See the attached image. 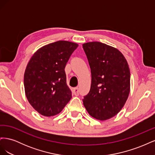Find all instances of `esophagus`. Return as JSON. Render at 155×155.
Listing matches in <instances>:
<instances>
[{"instance_id": "1", "label": "esophagus", "mask_w": 155, "mask_h": 155, "mask_svg": "<svg viewBox=\"0 0 155 155\" xmlns=\"http://www.w3.org/2000/svg\"><path fill=\"white\" fill-rule=\"evenodd\" d=\"M73 93L75 96H78L79 94V88L78 87L74 88L73 89Z\"/></svg>"}]
</instances>
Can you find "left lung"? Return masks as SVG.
<instances>
[{
	"label": "left lung",
	"mask_w": 155,
	"mask_h": 155,
	"mask_svg": "<svg viewBox=\"0 0 155 155\" xmlns=\"http://www.w3.org/2000/svg\"><path fill=\"white\" fill-rule=\"evenodd\" d=\"M91 70V90L83 100L88 113L107 120L121 110L130 92V70L124 55L100 42L83 44Z\"/></svg>",
	"instance_id": "8db88e82"
}]
</instances>
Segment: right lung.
Instances as JSON below:
<instances>
[{
  "label": "right lung",
  "instance_id": "1",
  "mask_svg": "<svg viewBox=\"0 0 155 155\" xmlns=\"http://www.w3.org/2000/svg\"><path fill=\"white\" fill-rule=\"evenodd\" d=\"M78 46L67 41L54 42L37 50L28 63L24 75L25 94L41 115L59 114L72 98L64 68Z\"/></svg>",
  "mask_w": 155,
  "mask_h": 155
}]
</instances>
